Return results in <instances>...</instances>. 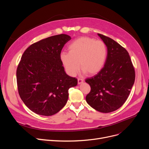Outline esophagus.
Instances as JSON below:
<instances>
[{
  "label": "esophagus",
  "mask_w": 149,
  "mask_h": 149,
  "mask_svg": "<svg viewBox=\"0 0 149 149\" xmlns=\"http://www.w3.org/2000/svg\"><path fill=\"white\" fill-rule=\"evenodd\" d=\"M83 79H78V84H81L82 83H83Z\"/></svg>",
  "instance_id": "esophagus-1"
}]
</instances>
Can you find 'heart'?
Returning <instances> with one entry per match:
<instances>
[{"instance_id": "b5f03b06", "label": "heart", "mask_w": 149, "mask_h": 149, "mask_svg": "<svg viewBox=\"0 0 149 149\" xmlns=\"http://www.w3.org/2000/svg\"><path fill=\"white\" fill-rule=\"evenodd\" d=\"M68 51L69 53H61L60 60L67 74L72 77L80 67L84 74H98L104 67L107 56L106 44L89 37L76 39L69 45Z\"/></svg>"}]
</instances>
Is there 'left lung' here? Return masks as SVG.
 <instances>
[{
	"mask_svg": "<svg viewBox=\"0 0 149 149\" xmlns=\"http://www.w3.org/2000/svg\"><path fill=\"white\" fill-rule=\"evenodd\" d=\"M106 44L107 56L104 67L86 80L91 88L86 102L96 111L109 113L119 109L127 99L135 73L128 52L113 39L98 34Z\"/></svg>",
	"mask_w": 149,
	"mask_h": 149,
	"instance_id": "obj_1",
	"label": "left lung"
}]
</instances>
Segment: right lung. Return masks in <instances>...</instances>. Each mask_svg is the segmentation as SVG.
Returning a JSON list of instances; mask_svg holds the SVG:
<instances>
[{
    "instance_id": "right-lung-1",
    "label": "right lung",
    "mask_w": 149,
    "mask_h": 149,
    "mask_svg": "<svg viewBox=\"0 0 149 149\" xmlns=\"http://www.w3.org/2000/svg\"><path fill=\"white\" fill-rule=\"evenodd\" d=\"M71 38L59 34L29 46L23 54L16 76L19 95L33 112L51 116L67 103L68 90L77 80L67 75L60 60V53Z\"/></svg>"
}]
</instances>
